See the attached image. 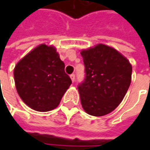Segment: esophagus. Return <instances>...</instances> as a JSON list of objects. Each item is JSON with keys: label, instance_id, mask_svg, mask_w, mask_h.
<instances>
[{"label": "esophagus", "instance_id": "obj_1", "mask_svg": "<svg viewBox=\"0 0 150 150\" xmlns=\"http://www.w3.org/2000/svg\"><path fill=\"white\" fill-rule=\"evenodd\" d=\"M70 78H71L72 81L74 82V81H75V74H72V75H70Z\"/></svg>", "mask_w": 150, "mask_h": 150}]
</instances>
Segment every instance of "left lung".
<instances>
[{
	"label": "left lung",
	"instance_id": "8db88e82",
	"mask_svg": "<svg viewBox=\"0 0 150 150\" xmlns=\"http://www.w3.org/2000/svg\"><path fill=\"white\" fill-rule=\"evenodd\" d=\"M85 79L78 85L81 103L90 115L109 114L123 100L131 82L132 66L115 48L104 44L81 50Z\"/></svg>",
	"mask_w": 150,
	"mask_h": 150
}]
</instances>
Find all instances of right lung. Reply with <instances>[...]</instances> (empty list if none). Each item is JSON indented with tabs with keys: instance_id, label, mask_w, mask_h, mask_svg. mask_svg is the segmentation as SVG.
<instances>
[{
	"instance_id": "obj_1",
	"label": "right lung",
	"mask_w": 150,
	"mask_h": 150,
	"mask_svg": "<svg viewBox=\"0 0 150 150\" xmlns=\"http://www.w3.org/2000/svg\"><path fill=\"white\" fill-rule=\"evenodd\" d=\"M64 69V62L54 47H36L14 69L18 95L34 110L46 112L55 108L72 83Z\"/></svg>"
}]
</instances>
